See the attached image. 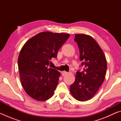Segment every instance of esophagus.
<instances>
[{
  "label": "esophagus",
  "instance_id": "obj_1",
  "mask_svg": "<svg viewBox=\"0 0 121 121\" xmlns=\"http://www.w3.org/2000/svg\"><path fill=\"white\" fill-rule=\"evenodd\" d=\"M62 76H65V75H66L68 74V72H67V71H62Z\"/></svg>",
  "mask_w": 121,
  "mask_h": 121
}]
</instances>
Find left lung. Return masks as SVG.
Here are the masks:
<instances>
[{
    "label": "left lung",
    "instance_id": "8db88e82",
    "mask_svg": "<svg viewBox=\"0 0 121 121\" xmlns=\"http://www.w3.org/2000/svg\"><path fill=\"white\" fill-rule=\"evenodd\" d=\"M75 37L79 50V58L82 61L81 65L84 68L83 71H77L70 91L75 99L85 101L95 95L104 82L107 61L102 49L92 37L84 34H76Z\"/></svg>",
    "mask_w": 121,
    "mask_h": 121
}]
</instances>
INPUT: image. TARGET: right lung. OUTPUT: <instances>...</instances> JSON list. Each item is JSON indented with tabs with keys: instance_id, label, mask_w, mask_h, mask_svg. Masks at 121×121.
Returning <instances> with one entry per match:
<instances>
[{
	"instance_id": "add662e5",
	"label": "right lung",
	"mask_w": 121,
	"mask_h": 121,
	"mask_svg": "<svg viewBox=\"0 0 121 121\" xmlns=\"http://www.w3.org/2000/svg\"><path fill=\"white\" fill-rule=\"evenodd\" d=\"M69 36L67 34L42 32L22 47L18 58L20 81L24 91L32 99L43 101L53 96L60 73L48 67Z\"/></svg>"
}]
</instances>
